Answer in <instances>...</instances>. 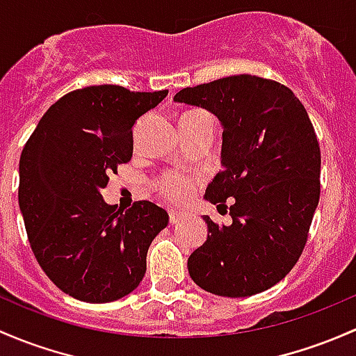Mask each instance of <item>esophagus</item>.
Instances as JSON below:
<instances>
[{"label": "esophagus", "instance_id": "1", "mask_svg": "<svg viewBox=\"0 0 356 356\" xmlns=\"http://www.w3.org/2000/svg\"><path fill=\"white\" fill-rule=\"evenodd\" d=\"M168 218H170V223H179L181 220L186 218V215L182 211H175V209H170V213H168Z\"/></svg>", "mask_w": 356, "mask_h": 356}]
</instances>
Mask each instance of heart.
<instances>
[{
	"instance_id": "obj_1",
	"label": "heart",
	"mask_w": 356,
	"mask_h": 356,
	"mask_svg": "<svg viewBox=\"0 0 356 356\" xmlns=\"http://www.w3.org/2000/svg\"><path fill=\"white\" fill-rule=\"evenodd\" d=\"M197 186V177L186 172H168L160 181V191L172 203H186L193 197Z\"/></svg>"
}]
</instances>
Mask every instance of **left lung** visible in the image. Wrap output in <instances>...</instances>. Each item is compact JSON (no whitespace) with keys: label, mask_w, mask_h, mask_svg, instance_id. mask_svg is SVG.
I'll list each match as a JSON object with an SVG mask.
<instances>
[{"label":"left lung","mask_w":356,"mask_h":356,"mask_svg":"<svg viewBox=\"0 0 356 356\" xmlns=\"http://www.w3.org/2000/svg\"><path fill=\"white\" fill-rule=\"evenodd\" d=\"M175 102L222 124L223 170L204 200L230 201V225L204 215L208 237L188 259L193 282L220 297H250L290 273L319 204L321 149L305 107L290 88L252 74L182 88Z\"/></svg>","instance_id":"1"}]
</instances>
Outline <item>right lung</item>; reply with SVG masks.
<instances>
[{
    "mask_svg": "<svg viewBox=\"0 0 356 356\" xmlns=\"http://www.w3.org/2000/svg\"><path fill=\"white\" fill-rule=\"evenodd\" d=\"M168 90L92 85L47 109L20 155L18 204L49 280L78 300L106 304L143 280L147 252L168 215L149 201L118 209L100 191L133 156V126Z\"/></svg>",
    "mask_w": 356,
    "mask_h": 356,
    "instance_id": "right-lung-1",
    "label": "right lung"
}]
</instances>
